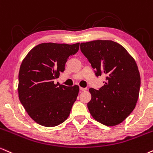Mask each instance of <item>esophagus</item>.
I'll list each match as a JSON object with an SVG mask.
<instances>
[{
	"label": "esophagus",
	"mask_w": 153,
	"mask_h": 153,
	"mask_svg": "<svg viewBox=\"0 0 153 153\" xmlns=\"http://www.w3.org/2000/svg\"><path fill=\"white\" fill-rule=\"evenodd\" d=\"M79 89L81 91H86L87 90V88H83V87H80Z\"/></svg>",
	"instance_id": "obj_1"
}]
</instances>
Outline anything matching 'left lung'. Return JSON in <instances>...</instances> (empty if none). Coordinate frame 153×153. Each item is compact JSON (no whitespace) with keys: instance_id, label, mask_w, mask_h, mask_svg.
I'll list each match as a JSON object with an SVG mask.
<instances>
[{"instance_id":"1","label":"left lung","mask_w":153,"mask_h":153,"mask_svg":"<svg viewBox=\"0 0 153 153\" xmlns=\"http://www.w3.org/2000/svg\"><path fill=\"white\" fill-rule=\"evenodd\" d=\"M80 49L97 76H106L104 86L90 88L87 103L91 115L107 126H115L133 111L139 97L140 76L137 64L123 46L109 40L81 43Z\"/></svg>"}]
</instances>
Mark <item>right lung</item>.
Returning <instances> with one entry per match:
<instances>
[{
  "label": "right lung",
  "instance_id": "add662e5",
  "mask_svg": "<svg viewBox=\"0 0 153 153\" xmlns=\"http://www.w3.org/2000/svg\"><path fill=\"white\" fill-rule=\"evenodd\" d=\"M79 48L75 44L43 43L28 52L19 74V97L28 114L44 127H55L69 117L79 87L54 84L64 72L69 56Z\"/></svg>",
  "mask_w": 153,
  "mask_h": 153
}]
</instances>
